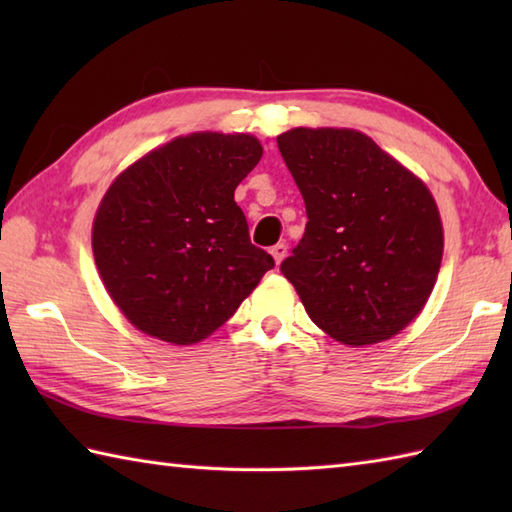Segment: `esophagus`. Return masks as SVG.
Listing matches in <instances>:
<instances>
[{
    "mask_svg": "<svg viewBox=\"0 0 512 512\" xmlns=\"http://www.w3.org/2000/svg\"><path fill=\"white\" fill-rule=\"evenodd\" d=\"M286 253H288V246H286V244H275L273 248H270V255L275 257V264H277V266H279L281 262H284Z\"/></svg>",
    "mask_w": 512,
    "mask_h": 512,
    "instance_id": "obj_1",
    "label": "esophagus"
}]
</instances>
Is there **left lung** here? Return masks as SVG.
Masks as SVG:
<instances>
[{
    "label": "left lung",
    "instance_id": "obj_1",
    "mask_svg": "<svg viewBox=\"0 0 512 512\" xmlns=\"http://www.w3.org/2000/svg\"><path fill=\"white\" fill-rule=\"evenodd\" d=\"M277 145L308 213L281 273L332 339H391L424 308L442 262L427 184L356 129L297 127Z\"/></svg>",
    "mask_w": 512,
    "mask_h": 512
}]
</instances>
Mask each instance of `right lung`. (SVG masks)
<instances>
[{"label": "right lung", "instance_id": "right-lung-1", "mask_svg": "<svg viewBox=\"0 0 512 512\" xmlns=\"http://www.w3.org/2000/svg\"><path fill=\"white\" fill-rule=\"evenodd\" d=\"M250 134L198 132L125 169L94 217L103 284L129 323L191 345L233 317L275 259L250 244L235 189L262 158Z\"/></svg>", "mask_w": 512, "mask_h": 512}]
</instances>
